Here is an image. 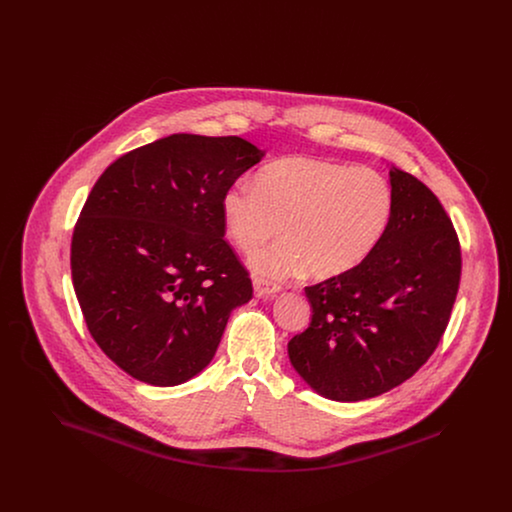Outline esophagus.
Listing matches in <instances>:
<instances>
[{"label": "esophagus", "instance_id": "34e87169", "mask_svg": "<svg viewBox=\"0 0 512 512\" xmlns=\"http://www.w3.org/2000/svg\"><path fill=\"white\" fill-rule=\"evenodd\" d=\"M253 290H255L257 297H272V295L280 292L282 288L278 284H272L268 280H263V278H255L253 280Z\"/></svg>", "mask_w": 512, "mask_h": 512}]
</instances>
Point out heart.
I'll use <instances>...</instances> for the list:
<instances>
[{
    "mask_svg": "<svg viewBox=\"0 0 512 512\" xmlns=\"http://www.w3.org/2000/svg\"><path fill=\"white\" fill-rule=\"evenodd\" d=\"M395 197L382 172L313 157L270 163L257 180L234 182L220 201L226 234L240 249L276 236L247 263L257 276L282 280L309 268L332 278L359 267L382 242Z\"/></svg>",
    "mask_w": 512,
    "mask_h": 512,
    "instance_id": "1",
    "label": "heart"
}]
</instances>
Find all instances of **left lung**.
<instances>
[{
	"label": "left lung",
	"mask_w": 512,
	"mask_h": 512,
	"mask_svg": "<svg viewBox=\"0 0 512 512\" xmlns=\"http://www.w3.org/2000/svg\"><path fill=\"white\" fill-rule=\"evenodd\" d=\"M393 219L359 267L305 288L313 317L293 336L295 372L332 401H363L409 380L447 328L461 282L457 232L432 194L391 167Z\"/></svg>",
	"instance_id": "1"
}]
</instances>
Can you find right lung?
Segmentation results:
<instances>
[{
    "label": "right lung",
    "instance_id": "right-lung-1",
    "mask_svg": "<svg viewBox=\"0 0 512 512\" xmlns=\"http://www.w3.org/2000/svg\"><path fill=\"white\" fill-rule=\"evenodd\" d=\"M263 157L238 136L172 134L99 176L74 226V292L92 338L132 378H194L230 313L253 297L224 242L220 201Z\"/></svg>",
    "mask_w": 512,
    "mask_h": 512
}]
</instances>
